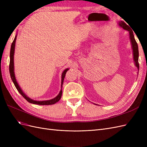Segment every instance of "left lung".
I'll return each instance as SVG.
<instances>
[{
  "label": "left lung",
  "mask_w": 147,
  "mask_h": 147,
  "mask_svg": "<svg viewBox=\"0 0 147 147\" xmlns=\"http://www.w3.org/2000/svg\"><path fill=\"white\" fill-rule=\"evenodd\" d=\"M119 25L122 27L124 30H126L129 31L130 35V40L132 44V47L133 50V55H134V59L136 63V65L138 68V70H139V49H138V45L137 43L136 42L134 33H133V30L127 24H126L123 21H119Z\"/></svg>",
  "instance_id": "8db88e82"
}]
</instances>
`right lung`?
<instances>
[{"mask_svg":"<svg viewBox=\"0 0 147 147\" xmlns=\"http://www.w3.org/2000/svg\"><path fill=\"white\" fill-rule=\"evenodd\" d=\"M16 36L15 37L14 40L13 41L11 46V49H10V65H9V70H10V77L11 78L12 80V81L14 83L15 86L16 87V88L17 89V90L18 91V92L20 93V94L23 96V97L24 98L28 101L30 103H32L34 104H38V105H52L54 104L56 102H58L60 99L61 98L62 96V86H63V84L64 82V77L65 76V74L67 72V71L69 70V69H67L65 70H64V72L62 74V81H61V90L60 91L59 94L57 95L55 98L51 99V100H45V101H35L34 100L32 99H30L29 97H28L27 96L25 95L24 93L22 91L21 89L20 88V87L19 86L18 84L16 78H15V74H14V62H13V59H14V51H15V42H16Z\"/></svg>","mask_w":147,"mask_h":147,"instance_id":"right-lung-1","label":"right lung"}]
</instances>
